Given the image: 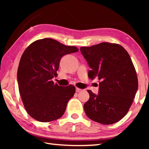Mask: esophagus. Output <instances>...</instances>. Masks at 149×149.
I'll list each match as a JSON object with an SVG mask.
<instances>
[{
	"label": "esophagus",
	"instance_id": "obj_1",
	"mask_svg": "<svg viewBox=\"0 0 149 149\" xmlns=\"http://www.w3.org/2000/svg\"><path fill=\"white\" fill-rule=\"evenodd\" d=\"M81 91H82V89H79V88H78V87L76 88V92L77 93H79Z\"/></svg>",
	"mask_w": 149,
	"mask_h": 149
}]
</instances>
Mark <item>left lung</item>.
Here are the masks:
<instances>
[{
  "mask_svg": "<svg viewBox=\"0 0 149 149\" xmlns=\"http://www.w3.org/2000/svg\"><path fill=\"white\" fill-rule=\"evenodd\" d=\"M81 54L89 64L90 79L98 78L99 93L91 90L84 104L87 117L96 122L110 125L127 114L138 89L135 68L122 46L110 42L81 47Z\"/></svg>",
  "mask_w": 149,
  "mask_h": 149,
  "instance_id": "obj_1",
  "label": "left lung"
}]
</instances>
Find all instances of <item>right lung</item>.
<instances>
[{
  "mask_svg": "<svg viewBox=\"0 0 149 149\" xmlns=\"http://www.w3.org/2000/svg\"><path fill=\"white\" fill-rule=\"evenodd\" d=\"M78 50L50 38L37 40L25 50L17 69V83L25 109L35 120L52 122L64 114L75 87L59 86L52 79L57 76L61 58Z\"/></svg>",
  "mask_w": 149,
  "mask_h": 149,
  "instance_id": "1",
  "label": "right lung"
}]
</instances>
